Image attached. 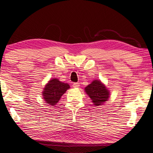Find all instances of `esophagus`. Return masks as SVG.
<instances>
[{
  "label": "esophagus",
  "instance_id": "1",
  "mask_svg": "<svg viewBox=\"0 0 153 153\" xmlns=\"http://www.w3.org/2000/svg\"><path fill=\"white\" fill-rule=\"evenodd\" d=\"M73 87H74V88H79V83H73Z\"/></svg>",
  "mask_w": 153,
  "mask_h": 153
}]
</instances>
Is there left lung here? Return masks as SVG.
Returning <instances> with one entry per match:
<instances>
[{"instance_id": "left-lung-1", "label": "left lung", "mask_w": 153, "mask_h": 153, "mask_svg": "<svg viewBox=\"0 0 153 153\" xmlns=\"http://www.w3.org/2000/svg\"><path fill=\"white\" fill-rule=\"evenodd\" d=\"M85 91L91 98L95 106L103 105L109 98V91L100 80L95 79L85 88Z\"/></svg>"}]
</instances>
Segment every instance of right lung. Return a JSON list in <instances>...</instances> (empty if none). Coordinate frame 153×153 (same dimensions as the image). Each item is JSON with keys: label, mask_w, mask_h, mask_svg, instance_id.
I'll return each instance as SVG.
<instances>
[{"label": "right lung", "mask_w": 153, "mask_h": 153, "mask_svg": "<svg viewBox=\"0 0 153 153\" xmlns=\"http://www.w3.org/2000/svg\"><path fill=\"white\" fill-rule=\"evenodd\" d=\"M70 87L68 83H63L56 78L50 80L42 91L44 101L50 105L54 106Z\"/></svg>", "instance_id": "add662e5"}]
</instances>
